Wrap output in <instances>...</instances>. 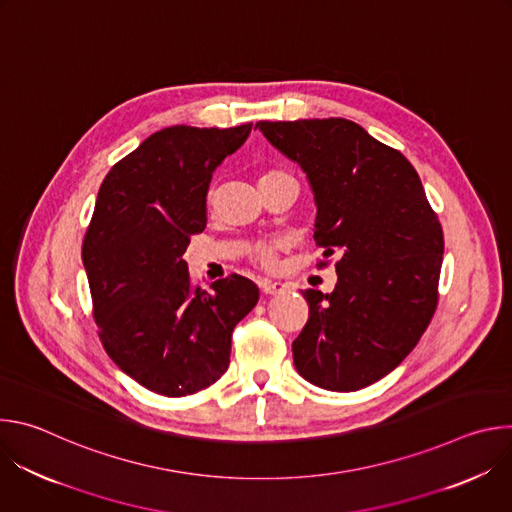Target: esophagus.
Wrapping results in <instances>:
<instances>
[{"label": "esophagus", "mask_w": 512, "mask_h": 512, "mask_svg": "<svg viewBox=\"0 0 512 512\" xmlns=\"http://www.w3.org/2000/svg\"><path fill=\"white\" fill-rule=\"evenodd\" d=\"M261 291L265 296H277V294H285L287 291V283H281V281H261Z\"/></svg>", "instance_id": "34e87169"}]
</instances>
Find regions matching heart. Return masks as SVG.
Instances as JSON below:
<instances>
[{"label":"heart","instance_id":"1","mask_svg":"<svg viewBox=\"0 0 512 512\" xmlns=\"http://www.w3.org/2000/svg\"><path fill=\"white\" fill-rule=\"evenodd\" d=\"M271 174H281V172H271ZM255 255L259 259V263H263V265H271L273 263V247H259Z\"/></svg>","mask_w":512,"mask_h":512}]
</instances>
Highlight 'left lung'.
Listing matches in <instances>:
<instances>
[{
	"mask_svg": "<svg viewBox=\"0 0 512 512\" xmlns=\"http://www.w3.org/2000/svg\"><path fill=\"white\" fill-rule=\"evenodd\" d=\"M296 162L316 202L314 239L338 253L332 294L302 291L310 318L291 344L298 373L328 391H358L415 348L435 306L444 233L407 158L358 123L259 121Z\"/></svg>",
	"mask_w": 512,
	"mask_h": 512,
	"instance_id": "left-lung-1",
	"label": "left lung"
}]
</instances>
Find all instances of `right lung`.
Instances as JSON below:
<instances>
[{"mask_svg":"<svg viewBox=\"0 0 512 512\" xmlns=\"http://www.w3.org/2000/svg\"><path fill=\"white\" fill-rule=\"evenodd\" d=\"M253 123L172 125L152 133L105 176L83 243L101 342L117 367L166 397L206 389L229 369L235 326L259 287L241 275L192 285L184 261L206 227L212 172Z\"/></svg>","mask_w":512,"mask_h":512,"instance_id":"obj_1","label":"right lung"}]
</instances>
